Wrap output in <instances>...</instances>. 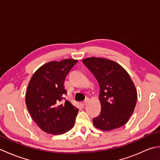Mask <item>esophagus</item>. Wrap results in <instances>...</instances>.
I'll use <instances>...</instances> for the list:
<instances>
[{
    "label": "esophagus",
    "mask_w": 160,
    "mask_h": 160,
    "mask_svg": "<svg viewBox=\"0 0 160 160\" xmlns=\"http://www.w3.org/2000/svg\"><path fill=\"white\" fill-rule=\"evenodd\" d=\"M89 99H86L85 100L83 101L82 102V106H86V105L87 104V103L89 102Z\"/></svg>",
    "instance_id": "1"
}]
</instances>
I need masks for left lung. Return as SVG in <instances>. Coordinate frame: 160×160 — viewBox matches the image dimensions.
Returning <instances> with one entry per match:
<instances>
[{
  "mask_svg": "<svg viewBox=\"0 0 160 160\" xmlns=\"http://www.w3.org/2000/svg\"><path fill=\"white\" fill-rule=\"evenodd\" d=\"M93 73L100 87V114L93 124L102 131H111L125 125L137 103L136 88L127 71L118 63L102 58L82 60Z\"/></svg>",
  "mask_w": 160,
  "mask_h": 160,
  "instance_id": "obj_1",
  "label": "left lung"
}]
</instances>
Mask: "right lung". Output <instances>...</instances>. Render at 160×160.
I'll use <instances>...</instances> for the list:
<instances>
[{
  "mask_svg": "<svg viewBox=\"0 0 160 160\" xmlns=\"http://www.w3.org/2000/svg\"><path fill=\"white\" fill-rule=\"evenodd\" d=\"M78 60L47 62L33 74L27 90L25 103L40 128L47 133L61 135L74 127L78 109L63 100L67 91L64 79Z\"/></svg>",
  "mask_w": 160,
  "mask_h": 160,
  "instance_id": "right-lung-1",
  "label": "right lung"
}]
</instances>
